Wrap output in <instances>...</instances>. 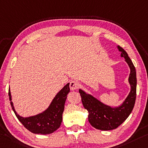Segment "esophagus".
Here are the masks:
<instances>
[{"label": "esophagus", "mask_w": 148, "mask_h": 148, "mask_svg": "<svg viewBox=\"0 0 148 148\" xmlns=\"http://www.w3.org/2000/svg\"><path fill=\"white\" fill-rule=\"evenodd\" d=\"M78 87H79V84L78 82L72 81L70 82V90L72 91L77 90V89L78 88Z\"/></svg>", "instance_id": "esophagus-1"}]
</instances>
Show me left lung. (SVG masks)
Here are the masks:
<instances>
[{"instance_id": "left-lung-1", "label": "left lung", "mask_w": 148, "mask_h": 148, "mask_svg": "<svg viewBox=\"0 0 148 148\" xmlns=\"http://www.w3.org/2000/svg\"><path fill=\"white\" fill-rule=\"evenodd\" d=\"M117 49L121 53V57L125 58L130 69L128 78L130 91L123 103L118 107H111L82 89L79 90L84 107L89 112V122L91 126L101 130H113L120 126L130 114L136 101L137 79L135 67L127 53L120 46H117Z\"/></svg>"}]
</instances>
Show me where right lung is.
Segmentation results:
<instances>
[{
    "instance_id": "1",
    "label": "right lung",
    "mask_w": 148,
    "mask_h": 148,
    "mask_svg": "<svg viewBox=\"0 0 148 148\" xmlns=\"http://www.w3.org/2000/svg\"><path fill=\"white\" fill-rule=\"evenodd\" d=\"M69 84V83L67 84L58 92L47 109L41 113L29 117L21 116L16 112L12 101L11 93L9 88L8 95L12 109L20 123L31 132L37 134H49L53 133L61 125L65 101L68 93L70 92Z\"/></svg>"
}]
</instances>
